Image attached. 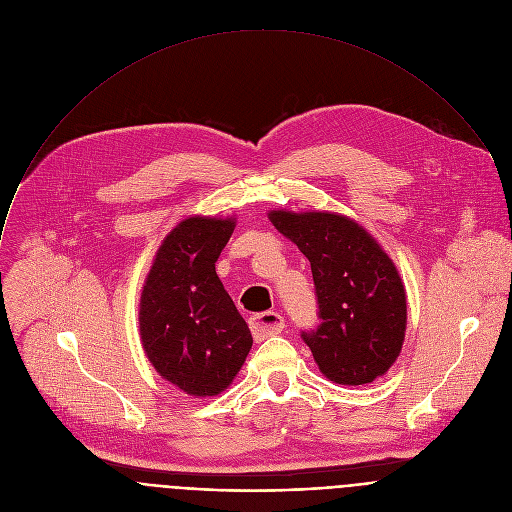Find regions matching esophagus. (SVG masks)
Returning a JSON list of instances; mask_svg holds the SVG:
<instances>
[{
    "mask_svg": "<svg viewBox=\"0 0 512 512\" xmlns=\"http://www.w3.org/2000/svg\"><path fill=\"white\" fill-rule=\"evenodd\" d=\"M249 326L255 340H265L269 336L279 334L285 322H283V316L277 312H261L249 320Z\"/></svg>",
    "mask_w": 512,
    "mask_h": 512,
    "instance_id": "34e87169",
    "label": "esophagus"
}]
</instances>
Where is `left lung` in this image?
<instances>
[{"label": "left lung", "mask_w": 512, "mask_h": 512, "mask_svg": "<svg viewBox=\"0 0 512 512\" xmlns=\"http://www.w3.org/2000/svg\"><path fill=\"white\" fill-rule=\"evenodd\" d=\"M269 221L312 265L322 322L302 338L320 373L348 387L383 377L407 326L405 287L389 255L342 214L271 210Z\"/></svg>", "instance_id": "1"}]
</instances>
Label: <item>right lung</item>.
Returning a JSON list of instances; mask_svg holds the SVG:
<instances>
[{
  "label": "right lung",
  "instance_id": "right-lung-1",
  "mask_svg": "<svg viewBox=\"0 0 512 512\" xmlns=\"http://www.w3.org/2000/svg\"><path fill=\"white\" fill-rule=\"evenodd\" d=\"M233 231V218H184L158 249L141 291L143 350L162 379L192 397L225 391L253 344L214 269Z\"/></svg>",
  "mask_w": 512,
  "mask_h": 512
}]
</instances>
